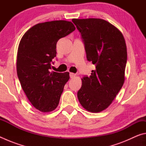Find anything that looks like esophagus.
I'll return each instance as SVG.
<instances>
[{
  "label": "esophagus",
  "mask_w": 146,
  "mask_h": 146,
  "mask_svg": "<svg viewBox=\"0 0 146 146\" xmlns=\"http://www.w3.org/2000/svg\"><path fill=\"white\" fill-rule=\"evenodd\" d=\"M75 75H76V74H75V73H70V78H73L75 77Z\"/></svg>",
  "instance_id": "esophagus-1"
}]
</instances>
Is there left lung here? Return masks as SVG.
<instances>
[{"instance_id":"left-lung-1","label":"left lung","mask_w":146,"mask_h":146,"mask_svg":"<svg viewBox=\"0 0 146 146\" xmlns=\"http://www.w3.org/2000/svg\"><path fill=\"white\" fill-rule=\"evenodd\" d=\"M72 22L81 35L87 60L96 68L90 76L82 77L78 99L88 111L100 112L111 104L124 82L126 44L121 32L105 20Z\"/></svg>"}]
</instances>
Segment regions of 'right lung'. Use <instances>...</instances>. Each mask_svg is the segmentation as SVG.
<instances>
[{
    "label": "right lung",
    "instance_id": "1",
    "mask_svg": "<svg viewBox=\"0 0 146 146\" xmlns=\"http://www.w3.org/2000/svg\"><path fill=\"white\" fill-rule=\"evenodd\" d=\"M71 22L55 21L36 24L26 32L20 42L17 60L19 80L26 97L42 112L56 109L68 72H50L56 56L58 40L75 31Z\"/></svg>",
    "mask_w": 146,
    "mask_h": 146
}]
</instances>
